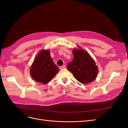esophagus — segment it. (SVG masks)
I'll return each instance as SVG.
<instances>
[{
	"mask_svg": "<svg viewBox=\"0 0 128 128\" xmlns=\"http://www.w3.org/2000/svg\"><path fill=\"white\" fill-rule=\"evenodd\" d=\"M65 68V65H63V66H60V70H62V69L64 68Z\"/></svg>",
	"mask_w": 128,
	"mask_h": 128,
	"instance_id": "1",
	"label": "esophagus"
}]
</instances>
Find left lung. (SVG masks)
I'll list each match as a JSON object with an SVG mask.
<instances>
[{
  "mask_svg": "<svg viewBox=\"0 0 128 128\" xmlns=\"http://www.w3.org/2000/svg\"><path fill=\"white\" fill-rule=\"evenodd\" d=\"M77 47L73 49V59L68 65L67 68L80 83H92L97 76L98 66L87 52L81 46H77Z\"/></svg>",
  "mask_w": 128,
  "mask_h": 128,
  "instance_id": "1",
  "label": "left lung"
}]
</instances>
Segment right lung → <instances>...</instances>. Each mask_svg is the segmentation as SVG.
Segmentation results:
<instances>
[{
    "label": "right lung",
    "mask_w": 128,
    "mask_h": 128,
    "mask_svg": "<svg viewBox=\"0 0 128 128\" xmlns=\"http://www.w3.org/2000/svg\"><path fill=\"white\" fill-rule=\"evenodd\" d=\"M58 68L54 64L49 49H42L36 56L30 67L32 78L38 83L46 84L55 76Z\"/></svg>",
    "instance_id": "add662e5"
}]
</instances>
